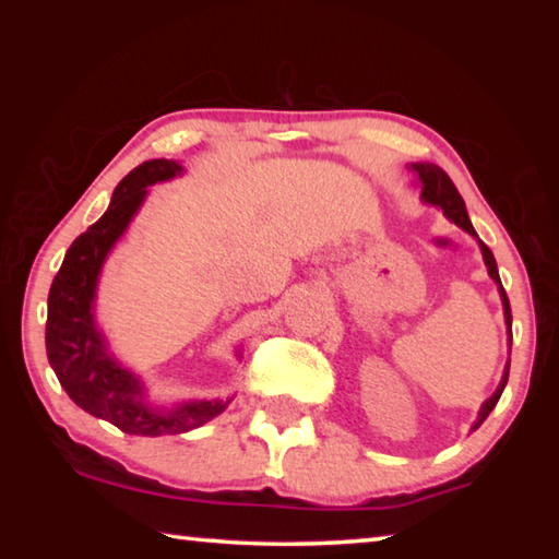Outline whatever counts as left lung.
Masks as SVG:
<instances>
[{
	"instance_id": "8db88e82",
	"label": "left lung",
	"mask_w": 559,
	"mask_h": 559,
	"mask_svg": "<svg viewBox=\"0 0 559 559\" xmlns=\"http://www.w3.org/2000/svg\"><path fill=\"white\" fill-rule=\"evenodd\" d=\"M412 169L416 173V179H419L421 200L427 202V204L441 206V212L447 214L453 224L461 226L463 231H468L471 236H476V239H478V234H476V229H473V224H471V219H468L466 204H463L456 185L451 182V177H449L447 173H443V169H441L439 165H431V163H412ZM478 243H480V251H484V261H486V266H488V276L498 283L500 300H503V313H506L508 335H510V343H513V333H510V328H513V316H510V302H508V296H506V290H503V283H500V276H498V266H496L493 251H490L484 241H478ZM508 370H510V365H506L503 380H500V384H498V390L493 392V396H490V400H486L484 406H480L478 419H476V424H473V431H476V429L480 427V424H484V421L488 419V414L496 409L500 394H503L506 384H508Z\"/></svg>"
}]
</instances>
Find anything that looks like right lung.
Returning <instances> with one entry per match:
<instances>
[{"mask_svg": "<svg viewBox=\"0 0 559 559\" xmlns=\"http://www.w3.org/2000/svg\"><path fill=\"white\" fill-rule=\"evenodd\" d=\"M179 173L182 165L175 159H147L122 177L112 192L108 212L66 251L49 290L46 355L66 394L83 412L135 437L192 431L219 416L229 404V400L187 402L169 412L147 406L143 384L108 355L106 340L93 318L98 276L110 249L145 202L147 187L167 182Z\"/></svg>", "mask_w": 559, "mask_h": 559, "instance_id": "obj_1", "label": "right lung"}]
</instances>
